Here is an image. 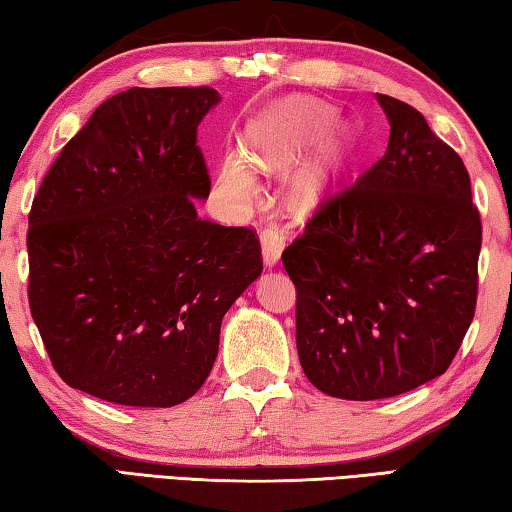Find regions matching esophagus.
I'll return each mask as SVG.
<instances>
[{
	"mask_svg": "<svg viewBox=\"0 0 512 512\" xmlns=\"http://www.w3.org/2000/svg\"><path fill=\"white\" fill-rule=\"evenodd\" d=\"M259 241H262V255L266 266H275L284 246H287V235L277 225H268V228L262 230V235H259Z\"/></svg>",
	"mask_w": 512,
	"mask_h": 512,
	"instance_id": "34e87169",
	"label": "esophagus"
}]
</instances>
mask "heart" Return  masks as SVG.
Returning a JSON list of instances; mask_svg holds the SVG:
<instances>
[{
	"label": "heart",
	"instance_id": "heart-1",
	"mask_svg": "<svg viewBox=\"0 0 512 512\" xmlns=\"http://www.w3.org/2000/svg\"><path fill=\"white\" fill-rule=\"evenodd\" d=\"M332 112L318 103H293L280 115L266 119L250 135L248 158L264 169H282L307 149L325 131ZM345 153L341 131H327L320 137L309 158L289 178V192L296 201H314L339 169ZM219 183L237 203H248L255 196V178L239 158H225L219 169Z\"/></svg>",
	"mask_w": 512,
	"mask_h": 512
}]
</instances>
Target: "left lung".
I'll use <instances>...</instances> for the list:
<instances>
[{
    "mask_svg": "<svg viewBox=\"0 0 512 512\" xmlns=\"http://www.w3.org/2000/svg\"><path fill=\"white\" fill-rule=\"evenodd\" d=\"M377 101L386 153L329 194L282 253L302 370L318 391L357 402L443 375L479 289L481 216L463 160L409 103Z\"/></svg>",
    "mask_w": 512,
    "mask_h": 512,
    "instance_id": "8db88e82",
    "label": "left lung"
}]
</instances>
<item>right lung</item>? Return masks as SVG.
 <instances>
[{
    "mask_svg": "<svg viewBox=\"0 0 512 512\" xmlns=\"http://www.w3.org/2000/svg\"><path fill=\"white\" fill-rule=\"evenodd\" d=\"M212 88H131L65 144L29 214V307L65 384L167 409L205 384L221 320L262 275L250 228L203 221Z\"/></svg>",
    "mask_w": 512,
    "mask_h": 512,
    "instance_id": "obj_1",
    "label": "right lung"
}]
</instances>
